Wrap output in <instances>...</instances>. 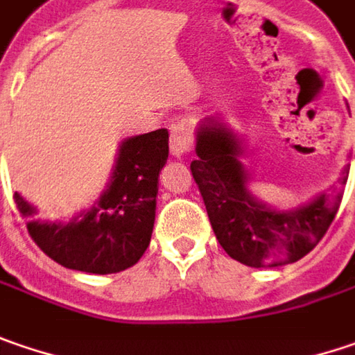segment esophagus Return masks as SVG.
I'll list each match as a JSON object with an SVG mask.
<instances>
[{
	"label": "esophagus",
	"instance_id": "34e87169",
	"mask_svg": "<svg viewBox=\"0 0 355 355\" xmlns=\"http://www.w3.org/2000/svg\"><path fill=\"white\" fill-rule=\"evenodd\" d=\"M193 148V133L187 123H173L169 137V151L173 157H184Z\"/></svg>",
	"mask_w": 355,
	"mask_h": 355
}]
</instances>
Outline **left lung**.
I'll return each instance as SVG.
<instances>
[{"mask_svg": "<svg viewBox=\"0 0 355 355\" xmlns=\"http://www.w3.org/2000/svg\"><path fill=\"white\" fill-rule=\"evenodd\" d=\"M196 153L191 173L214 234L227 256L250 268H277L310 254L338 214L349 173L347 164L331 193H318L292 209H277L252 193V173L241 162L243 137L223 119L200 121Z\"/></svg>", "mask_w": 355, "mask_h": 355, "instance_id": "1", "label": "left lung"}]
</instances>
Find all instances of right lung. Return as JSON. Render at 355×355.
Returning <instances> with one entry per match:
<instances>
[{
	"instance_id": "add662e5",
	"label": "right lung",
	"mask_w": 355,
	"mask_h": 355,
	"mask_svg": "<svg viewBox=\"0 0 355 355\" xmlns=\"http://www.w3.org/2000/svg\"><path fill=\"white\" fill-rule=\"evenodd\" d=\"M168 141V130L125 137L105 189L69 222L35 220L37 207L15 191L13 200L27 218L29 236L44 254L69 270L105 275L132 268L150 245Z\"/></svg>"
}]
</instances>
